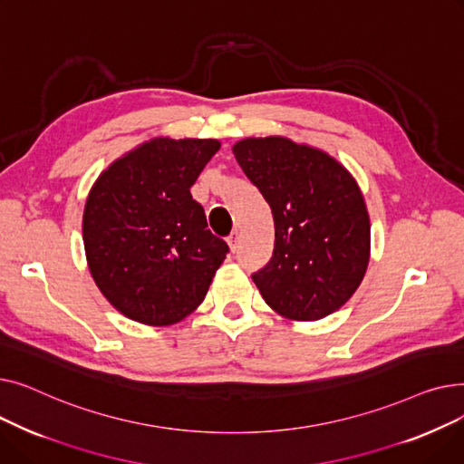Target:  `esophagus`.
I'll return each instance as SVG.
<instances>
[{
    "label": "esophagus",
    "mask_w": 464,
    "mask_h": 464,
    "mask_svg": "<svg viewBox=\"0 0 464 464\" xmlns=\"http://www.w3.org/2000/svg\"><path fill=\"white\" fill-rule=\"evenodd\" d=\"M238 242H240V235L235 231V233H231L229 237H227V245H229V250L231 252H237V248H238Z\"/></svg>",
    "instance_id": "obj_1"
}]
</instances>
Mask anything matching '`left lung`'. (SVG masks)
Returning <instances> with one entry per match:
<instances>
[{
    "mask_svg": "<svg viewBox=\"0 0 464 464\" xmlns=\"http://www.w3.org/2000/svg\"><path fill=\"white\" fill-rule=\"evenodd\" d=\"M233 154L273 210V257L252 275L265 303L295 322L346 304L371 259V218L350 170L278 135L242 139Z\"/></svg>",
    "mask_w": 464,
    "mask_h": 464,
    "instance_id": "left-lung-1",
    "label": "left lung"
}]
</instances>
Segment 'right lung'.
I'll return each mask as SVG.
<instances>
[{
  "label": "right lung",
  "instance_id": "obj_1",
  "mask_svg": "<svg viewBox=\"0 0 464 464\" xmlns=\"http://www.w3.org/2000/svg\"><path fill=\"white\" fill-rule=\"evenodd\" d=\"M218 150L216 139L154 137L93 182L82 216L88 269L126 318L173 325L203 303L229 248L189 188Z\"/></svg>",
  "mask_w": 464,
  "mask_h": 464
}]
</instances>
